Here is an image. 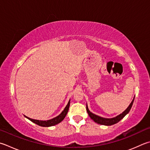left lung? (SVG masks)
<instances>
[{
    "instance_id": "8db88e82",
    "label": "left lung",
    "mask_w": 150,
    "mask_h": 150,
    "mask_svg": "<svg viewBox=\"0 0 150 150\" xmlns=\"http://www.w3.org/2000/svg\"><path fill=\"white\" fill-rule=\"evenodd\" d=\"M134 98H133L131 103H130L129 107H128L126 110L123 111V112L121 113L120 115L116 116L115 117H113V118H110V119L103 118V117H100L98 115H95V114L92 113V112H91V111H89L88 106H87V104H86V111H87V113H88V115L90 116V117H91L94 122H97V123L102 125H107V126H110V125H114V124L117 123V122H118L119 121H120L121 119L123 118L129 112L130 109H131V108H132L133 102H134Z\"/></svg>"
}]
</instances>
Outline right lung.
<instances>
[{
	"instance_id": "obj_1",
	"label": "right lung",
	"mask_w": 150,
	"mask_h": 150,
	"mask_svg": "<svg viewBox=\"0 0 150 150\" xmlns=\"http://www.w3.org/2000/svg\"><path fill=\"white\" fill-rule=\"evenodd\" d=\"M69 105H70V100L68 102V103L67 105L66 106V108H64V111H62V112L59 114L58 116L52 119H50V120H47V121H40V120H36V119H33L28 117L25 115H24L26 118H28L29 120L32 121L34 123L37 124L38 125H39L40 127H51V126H54V125H56L57 124L59 123V122H62L64 120V119L66 117V116L67 115V113L68 112V110H69Z\"/></svg>"
}]
</instances>
